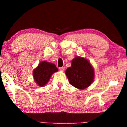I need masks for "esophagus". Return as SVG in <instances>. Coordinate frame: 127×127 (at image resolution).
<instances>
[{
	"label": "esophagus",
	"instance_id": "34e87169",
	"mask_svg": "<svg viewBox=\"0 0 127 127\" xmlns=\"http://www.w3.org/2000/svg\"><path fill=\"white\" fill-rule=\"evenodd\" d=\"M64 69H65V68L63 66V67H60L59 68V70H61V71H64Z\"/></svg>",
	"mask_w": 127,
	"mask_h": 127
}]
</instances>
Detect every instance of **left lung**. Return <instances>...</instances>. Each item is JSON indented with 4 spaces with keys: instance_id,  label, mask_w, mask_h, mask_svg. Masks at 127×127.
<instances>
[{
    "instance_id": "obj_1",
    "label": "left lung",
    "mask_w": 127,
    "mask_h": 127,
    "mask_svg": "<svg viewBox=\"0 0 127 127\" xmlns=\"http://www.w3.org/2000/svg\"><path fill=\"white\" fill-rule=\"evenodd\" d=\"M70 84L77 89L83 90L90 86L94 79V69L84 58L77 57L72 60V65L65 70Z\"/></svg>"
}]
</instances>
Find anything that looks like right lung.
Segmentation results:
<instances>
[{"instance_id": "add662e5", "label": "right lung", "mask_w": 127, "mask_h": 127, "mask_svg": "<svg viewBox=\"0 0 127 127\" xmlns=\"http://www.w3.org/2000/svg\"><path fill=\"white\" fill-rule=\"evenodd\" d=\"M58 68L54 64L46 61L38 64L37 67L33 70V76L36 83L38 86L42 87L45 85L50 79L54 73L58 72Z\"/></svg>"}]
</instances>
